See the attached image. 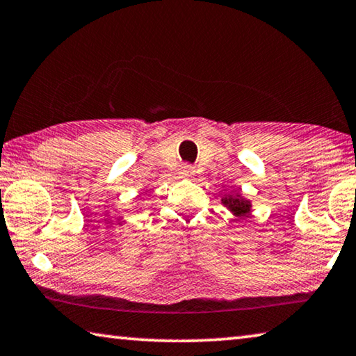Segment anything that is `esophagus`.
<instances>
[{"instance_id":"esophagus-1","label":"esophagus","mask_w":356,"mask_h":356,"mask_svg":"<svg viewBox=\"0 0 356 356\" xmlns=\"http://www.w3.org/2000/svg\"><path fill=\"white\" fill-rule=\"evenodd\" d=\"M180 176L185 179H191L195 176V168L190 165H184L182 168H180Z\"/></svg>"}]
</instances>
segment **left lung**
<instances>
[{"mask_svg":"<svg viewBox=\"0 0 356 356\" xmlns=\"http://www.w3.org/2000/svg\"><path fill=\"white\" fill-rule=\"evenodd\" d=\"M222 204L233 213L234 217H245L252 211V202L244 198L239 191L236 193H228L222 198Z\"/></svg>","mask_w":356,"mask_h":356,"instance_id":"obj_1","label":"left lung"}]
</instances>
